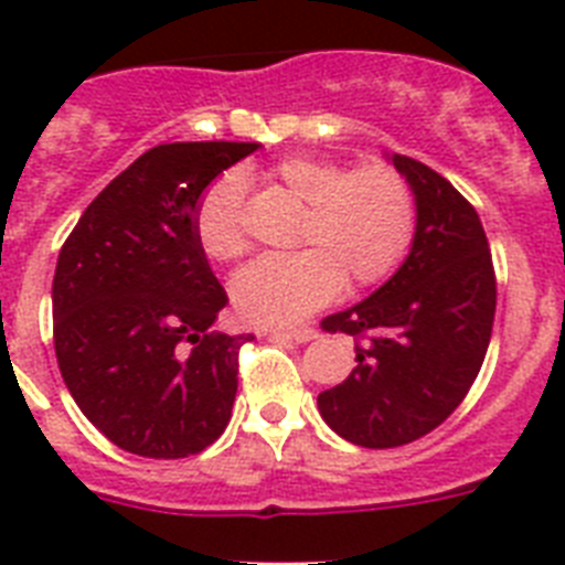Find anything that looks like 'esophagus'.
<instances>
[{"label":"esophagus","mask_w":565,"mask_h":565,"mask_svg":"<svg viewBox=\"0 0 565 565\" xmlns=\"http://www.w3.org/2000/svg\"><path fill=\"white\" fill-rule=\"evenodd\" d=\"M267 335H273V339H292L298 344H305V341L319 339V330L316 327H275V330H267Z\"/></svg>","instance_id":"1"}]
</instances>
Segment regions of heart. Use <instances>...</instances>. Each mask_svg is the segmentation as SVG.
Listing matches in <instances>:
<instances>
[{"label":"heart","instance_id":"b5f03b06","mask_svg":"<svg viewBox=\"0 0 565 565\" xmlns=\"http://www.w3.org/2000/svg\"><path fill=\"white\" fill-rule=\"evenodd\" d=\"M255 178L305 203V215L296 232L301 253L235 275L232 305L249 324H292L339 298L348 281L353 290L387 281L411 253L416 194L396 166L376 160L344 169L316 154H290ZM238 206V186L217 180L194 210V238L217 264L246 253Z\"/></svg>","mask_w":565,"mask_h":565}]
</instances>
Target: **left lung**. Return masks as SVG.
<instances>
[{"label": "left lung", "instance_id": "1", "mask_svg": "<svg viewBox=\"0 0 565 565\" xmlns=\"http://www.w3.org/2000/svg\"><path fill=\"white\" fill-rule=\"evenodd\" d=\"M393 166L416 194L411 255L362 305L321 321L355 341V367L319 393L324 422L362 448H399L439 428L466 399L486 359L497 275L471 203L405 154Z\"/></svg>", "mask_w": 565, "mask_h": 565}]
</instances>
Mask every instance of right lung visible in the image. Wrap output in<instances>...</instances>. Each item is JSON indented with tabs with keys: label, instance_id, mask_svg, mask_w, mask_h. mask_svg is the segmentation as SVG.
<instances>
[{
	"label": "right lung",
	"instance_id": "add662e5",
	"mask_svg": "<svg viewBox=\"0 0 565 565\" xmlns=\"http://www.w3.org/2000/svg\"><path fill=\"white\" fill-rule=\"evenodd\" d=\"M258 143H163L88 203L54 273L56 364L117 448L183 459L224 434L238 353L253 335L210 330L226 290L194 238L203 189Z\"/></svg>",
	"mask_w": 565,
	"mask_h": 565
}]
</instances>
